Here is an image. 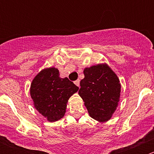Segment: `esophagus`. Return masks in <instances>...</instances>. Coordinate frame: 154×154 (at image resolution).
I'll use <instances>...</instances> for the list:
<instances>
[{
  "mask_svg": "<svg viewBox=\"0 0 154 154\" xmlns=\"http://www.w3.org/2000/svg\"><path fill=\"white\" fill-rule=\"evenodd\" d=\"M74 84L76 85V86H80V80H75V81H74Z\"/></svg>",
  "mask_w": 154,
  "mask_h": 154,
  "instance_id": "34e87169",
  "label": "esophagus"
}]
</instances>
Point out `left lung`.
Segmentation results:
<instances>
[{
  "label": "left lung",
  "mask_w": 154,
  "mask_h": 154,
  "mask_svg": "<svg viewBox=\"0 0 154 154\" xmlns=\"http://www.w3.org/2000/svg\"><path fill=\"white\" fill-rule=\"evenodd\" d=\"M83 74L79 95L92 119L99 122H108L120 100L119 77L106 63L86 68Z\"/></svg>",
  "instance_id": "1"
}]
</instances>
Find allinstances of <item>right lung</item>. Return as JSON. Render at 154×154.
<instances>
[{
  "mask_svg": "<svg viewBox=\"0 0 154 154\" xmlns=\"http://www.w3.org/2000/svg\"><path fill=\"white\" fill-rule=\"evenodd\" d=\"M79 88L67 77L61 78L54 67L44 68L36 74L30 85V96L35 109L50 122L64 117L68 99Z\"/></svg>",
  "mask_w": 154,
  "mask_h": 154,
  "instance_id": "add662e5",
  "label": "right lung"
}]
</instances>
